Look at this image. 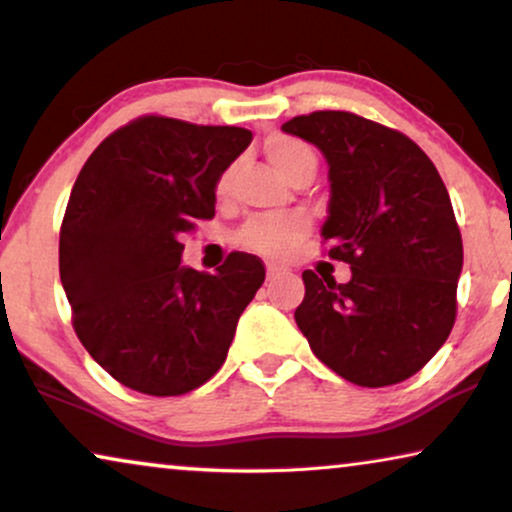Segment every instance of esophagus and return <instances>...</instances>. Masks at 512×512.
I'll use <instances>...</instances> for the list:
<instances>
[{"label": "esophagus", "mask_w": 512, "mask_h": 512, "mask_svg": "<svg viewBox=\"0 0 512 512\" xmlns=\"http://www.w3.org/2000/svg\"><path fill=\"white\" fill-rule=\"evenodd\" d=\"M286 272V268H282V265H268V279H275V277H279V275H284Z\"/></svg>", "instance_id": "obj_1"}]
</instances>
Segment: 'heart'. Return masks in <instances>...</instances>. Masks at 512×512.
<instances>
[{
	"label": "heart",
	"instance_id": "obj_1",
	"mask_svg": "<svg viewBox=\"0 0 512 512\" xmlns=\"http://www.w3.org/2000/svg\"><path fill=\"white\" fill-rule=\"evenodd\" d=\"M263 151L272 167L279 172V177L291 184L298 177H314L317 172V156L312 146L305 144L303 139L289 135H270L263 142ZM235 167L230 165L219 174L214 184L216 198H228L230 186H233ZM310 235V223L300 214H284V216H256L244 223V228L237 233V242L256 254L268 258H286L303 244L305 237Z\"/></svg>",
	"mask_w": 512,
	"mask_h": 512
}]
</instances>
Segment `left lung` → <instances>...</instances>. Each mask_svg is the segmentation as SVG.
<instances>
[{
	"instance_id": "1",
	"label": "left lung",
	"mask_w": 512,
	"mask_h": 512,
	"mask_svg": "<svg viewBox=\"0 0 512 512\" xmlns=\"http://www.w3.org/2000/svg\"><path fill=\"white\" fill-rule=\"evenodd\" d=\"M328 160V258L352 279L303 272L296 324L333 373L389 387L422 370L457 319L464 244L447 188L403 132L352 111H312L282 125Z\"/></svg>"
}]
</instances>
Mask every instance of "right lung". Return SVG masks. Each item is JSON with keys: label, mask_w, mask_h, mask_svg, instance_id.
<instances>
[{"label": "right lung", "mask_w": 512, "mask_h": 512, "mask_svg": "<svg viewBox=\"0 0 512 512\" xmlns=\"http://www.w3.org/2000/svg\"><path fill=\"white\" fill-rule=\"evenodd\" d=\"M251 132L139 116L81 167L60 226V279L88 354L139 394L181 396L223 366L265 279L233 251L214 275L181 268L186 233L214 216V184Z\"/></svg>", "instance_id": "obj_1"}]
</instances>
